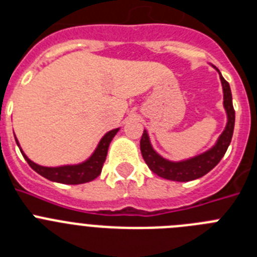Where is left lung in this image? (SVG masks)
<instances>
[{
    "label": "left lung",
    "instance_id": "8db88e82",
    "mask_svg": "<svg viewBox=\"0 0 257 257\" xmlns=\"http://www.w3.org/2000/svg\"><path fill=\"white\" fill-rule=\"evenodd\" d=\"M220 79H221L222 91H224V108H225L226 114H228V123H226L225 130L222 131L215 147L206 152V153L199 154V156L190 158L188 161L170 162V161L158 156L153 151L151 142H149L148 134L144 130L142 140H140V151H142V156L144 158L145 163L148 165V167L154 174H157L163 179H167V180H196V179L202 178L203 175L210 172L221 161L231 142V136H233V131H234L235 112L234 108H233V100H231L230 86L221 74H220Z\"/></svg>",
    "mask_w": 257,
    "mask_h": 257
}]
</instances>
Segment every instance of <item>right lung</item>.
I'll list each match as a JSON object with an SVG mask.
<instances>
[{
	"label": "right lung",
	"instance_id": "add662e5",
	"mask_svg": "<svg viewBox=\"0 0 257 257\" xmlns=\"http://www.w3.org/2000/svg\"><path fill=\"white\" fill-rule=\"evenodd\" d=\"M117 131L118 128H114V130L106 133L103 139L100 140L99 145H97L94 154L86 162L81 163V165L61 166V167H44V166L36 165L35 162H32L28 157L23 153L22 149H20V152H22V154L24 156V158H26V161L32 169L35 170L37 174H40L41 176L49 179V180L61 184H73V185L88 183V181L94 180V179H96L100 175L103 165L105 162L106 154H108L109 144H110L112 139L117 134ZM17 144L19 145L18 140Z\"/></svg>",
	"mask_w": 257,
	"mask_h": 257
}]
</instances>
